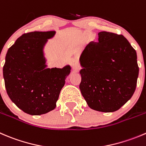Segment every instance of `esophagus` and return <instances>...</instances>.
Here are the masks:
<instances>
[{
  "mask_svg": "<svg viewBox=\"0 0 146 146\" xmlns=\"http://www.w3.org/2000/svg\"><path fill=\"white\" fill-rule=\"evenodd\" d=\"M71 65H72V68H73L74 71L78 72L79 70H80V65H79L78 60L77 59H73V60H72Z\"/></svg>",
  "mask_w": 146,
  "mask_h": 146,
  "instance_id": "1",
  "label": "esophagus"
}]
</instances>
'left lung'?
I'll return each mask as SVG.
<instances>
[{
  "mask_svg": "<svg viewBox=\"0 0 146 146\" xmlns=\"http://www.w3.org/2000/svg\"><path fill=\"white\" fill-rule=\"evenodd\" d=\"M80 56V92L88 106L100 112H114L135 92L139 68L135 49L122 35L102 31Z\"/></svg>",
  "mask_w": 146,
  "mask_h": 146,
  "instance_id": "left-lung-1",
  "label": "left lung"
}]
</instances>
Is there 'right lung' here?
<instances>
[{"label":"right lung","mask_w":146,"mask_h":146,"mask_svg":"<svg viewBox=\"0 0 146 146\" xmlns=\"http://www.w3.org/2000/svg\"><path fill=\"white\" fill-rule=\"evenodd\" d=\"M56 31L22 35L8 49L3 68L8 96L23 112L39 115L56 107L60 90L71 68H48L44 47Z\"/></svg>","instance_id":"obj_1"}]
</instances>
